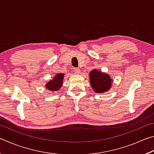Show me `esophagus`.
<instances>
[{
  "mask_svg": "<svg viewBox=\"0 0 154 154\" xmlns=\"http://www.w3.org/2000/svg\"><path fill=\"white\" fill-rule=\"evenodd\" d=\"M73 71H74V72H75V74H79V72H80V71H79V69H78V68H75V69H74V70H73Z\"/></svg>",
  "mask_w": 154,
  "mask_h": 154,
  "instance_id": "esophagus-1",
  "label": "esophagus"
}]
</instances>
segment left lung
Wrapping results in <instances>:
<instances>
[{
    "label": "left lung",
    "mask_w": 154,
    "mask_h": 154,
    "mask_svg": "<svg viewBox=\"0 0 154 154\" xmlns=\"http://www.w3.org/2000/svg\"><path fill=\"white\" fill-rule=\"evenodd\" d=\"M90 79L91 85L96 93L106 92L111 86L112 79L109 75L103 73L98 70H93L90 72Z\"/></svg>",
    "instance_id": "1"
}]
</instances>
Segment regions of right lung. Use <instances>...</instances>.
<instances>
[{"label": "right lung", "instance_id": "add662e5", "mask_svg": "<svg viewBox=\"0 0 154 154\" xmlns=\"http://www.w3.org/2000/svg\"><path fill=\"white\" fill-rule=\"evenodd\" d=\"M64 75L62 73L57 74L53 80L47 83L46 87L50 91H56L61 88L63 81Z\"/></svg>", "mask_w": 154, "mask_h": 154}]
</instances>
